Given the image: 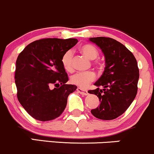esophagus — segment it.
Segmentation results:
<instances>
[{
    "mask_svg": "<svg viewBox=\"0 0 154 154\" xmlns=\"http://www.w3.org/2000/svg\"><path fill=\"white\" fill-rule=\"evenodd\" d=\"M77 91L79 93V94H82V95H87V94H88V91L86 90H84V89H82V88L78 87L77 88Z\"/></svg>",
    "mask_w": 154,
    "mask_h": 154,
    "instance_id": "1",
    "label": "esophagus"
}]
</instances>
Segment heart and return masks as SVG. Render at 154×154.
<instances>
[{"label":"heart","mask_w":154,"mask_h":154,"mask_svg":"<svg viewBox=\"0 0 154 154\" xmlns=\"http://www.w3.org/2000/svg\"><path fill=\"white\" fill-rule=\"evenodd\" d=\"M80 51L84 56L90 60H94L98 57L99 52L93 45L86 44L80 46ZM72 57L73 54L71 50L65 51L61 58V63L64 69L66 71L71 72L72 70ZM96 75L93 72H82L74 74L70 78V82L74 85L81 88H86L89 84L95 80Z\"/></svg>","instance_id":"1"}]
</instances>
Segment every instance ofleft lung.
<instances>
[{"mask_svg": "<svg viewBox=\"0 0 154 154\" xmlns=\"http://www.w3.org/2000/svg\"><path fill=\"white\" fill-rule=\"evenodd\" d=\"M89 41L99 46L105 59V70L94 84L97 88L88 91L97 96L100 103L91 113L102 120H113L123 114L137 94V60L125 46L111 38H90Z\"/></svg>", "mask_w": 154, "mask_h": 154, "instance_id": "left-lung-1", "label": "left lung"}]
</instances>
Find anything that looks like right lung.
<instances>
[{"instance_id":"obj_1","label":"right lung","mask_w":154,"mask_h":154,"mask_svg":"<svg viewBox=\"0 0 154 154\" xmlns=\"http://www.w3.org/2000/svg\"><path fill=\"white\" fill-rule=\"evenodd\" d=\"M75 38H44L30 43L16 62L17 98L32 118L51 121L63 113L68 97L77 86L66 84L68 76L61 63Z\"/></svg>"}]
</instances>
